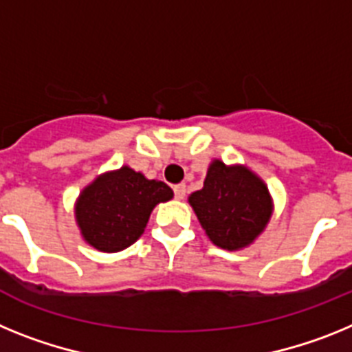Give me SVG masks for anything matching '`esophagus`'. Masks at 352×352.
Listing matches in <instances>:
<instances>
[{"label": "esophagus", "mask_w": 352, "mask_h": 352, "mask_svg": "<svg viewBox=\"0 0 352 352\" xmlns=\"http://www.w3.org/2000/svg\"><path fill=\"white\" fill-rule=\"evenodd\" d=\"M173 193H175L177 200H184V197H186V186L184 184H177L175 188H173Z\"/></svg>", "instance_id": "obj_1"}]
</instances>
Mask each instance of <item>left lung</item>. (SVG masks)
I'll use <instances>...</instances> for the list:
<instances>
[{
  "label": "left lung",
  "mask_w": 352,
  "mask_h": 352,
  "mask_svg": "<svg viewBox=\"0 0 352 352\" xmlns=\"http://www.w3.org/2000/svg\"><path fill=\"white\" fill-rule=\"evenodd\" d=\"M201 228L218 248L237 252L267 227L273 216V197L267 184L244 164H225L212 159L204 188L189 195Z\"/></svg>",
  "instance_id": "obj_1"
}]
</instances>
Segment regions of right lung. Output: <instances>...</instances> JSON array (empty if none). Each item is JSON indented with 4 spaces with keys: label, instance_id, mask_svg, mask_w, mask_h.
<instances>
[{
    "label": "right lung",
    "instance_id": "right-lung-1",
    "mask_svg": "<svg viewBox=\"0 0 352 352\" xmlns=\"http://www.w3.org/2000/svg\"><path fill=\"white\" fill-rule=\"evenodd\" d=\"M172 198L170 186L124 164L85 186L74 204L76 223L91 248L117 253L136 243L154 207Z\"/></svg>",
    "mask_w": 352,
    "mask_h": 352
}]
</instances>
